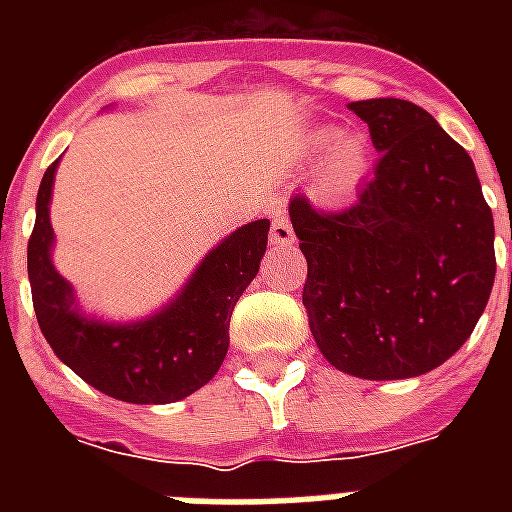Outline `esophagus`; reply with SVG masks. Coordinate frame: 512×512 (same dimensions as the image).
Returning a JSON list of instances; mask_svg holds the SVG:
<instances>
[{
  "label": "esophagus",
  "instance_id": "1",
  "mask_svg": "<svg viewBox=\"0 0 512 512\" xmlns=\"http://www.w3.org/2000/svg\"><path fill=\"white\" fill-rule=\"evenodd\" d=\"M271 244L273 247H292L295 244V231L289 225L287 217H273L271 223Z\"/></svg>",
  "mask_w": 512,
  "mask_h": 512
}]
</instances>
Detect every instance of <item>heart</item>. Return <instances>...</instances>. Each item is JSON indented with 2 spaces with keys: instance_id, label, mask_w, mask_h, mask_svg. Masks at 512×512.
<instances>
[{
  "instance_id": "1",
  "label": "heart",
  "mask_w": 512,
  "mask_h": 512,
  "mask_svg": "<svg viewBox=\"0 0 512 512\" xmlns=\"http://www.w3.org/2000/svg\"><path fill=\"white\" fill-rule=\"evenodd\" d=\"M305 162H319L324 155V167L319 175V191L327 199H345L364 185L372 170V146L364 135H345L337 127H319L305 138L300 148Z\"/></svg>"
}]
</instances>
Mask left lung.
<instances>
[{
  "label": "left lung",
  "mask_w": 512,
  "mask_h": 512,
  "mask_svg": "<svg viewBox=\"0 0 512 512\" xmlns=\"http://www.w3.org/2000/svg\"><path fill=\"white\" fill-rule=\"evenodd\" d=\"M377 148L345 209L305 196L289 220L308 260L303 305L321 356L361 380L436 369L476 329L494 287V217L468 151L409 100L350 103Z\"/></svg>",
  "instance_id": "8db88e82"
}]
</instances>
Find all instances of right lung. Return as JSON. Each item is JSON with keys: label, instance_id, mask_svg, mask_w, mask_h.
I'll return each mask as SVG.
<instances>
[{"label": "right lung", "instance_id": "add662e5", "mask_svg": "<svg viewBox=\"0 0 512 512\" xmlns=\"http://www.w3.org/2000/svg\"><path fill=\"white\" fill-rule=\"evenodd\" d=\"M60 162V159H58ZM58 162L36 193L28 239V281L44 340L92 388L127 404H172L204 388L228 353L233 305L260 271L271 220H255L225 236L162 311L132 324L90 319L74 287L52 265L50 199Z\"/></svg>", "mask_w": 512, "mask_h": 512}]
</instances>
